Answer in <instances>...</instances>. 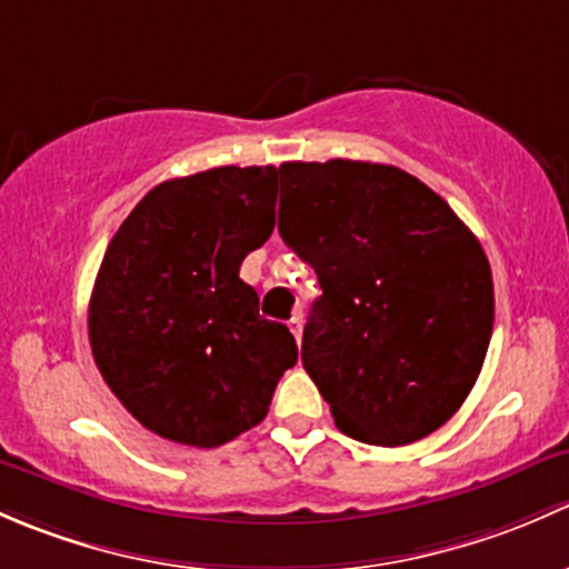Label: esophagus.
I'll return each instance as SVG.
<instances>
[{
  "instance_id": "esophagus-1",
  "label": "esophagus",
  "mask_w": 569,
  "mask_h": 569,
  "mask_svg": "<svg viewBox=\"0 0 569 569\" xmlns=\"http://www.w3.org/2000/svg\"><path fill=\"white\" fill-rule=\"evenodd\" d=\"M290 331H292V337H296L298 342H301V333H303V320H301V315H292Z\"/></svg>"
}]
</instances>
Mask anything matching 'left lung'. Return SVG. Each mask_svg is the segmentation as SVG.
<instances>
[{"mask_svg": "<svg viewBox=\"0 0 569 569\" xmlns=\"http://www.w3.org/2000/svg\"><path fill=\"white\" fill-rule=\"evenodd\" d=\"M279 236L323 296L301 361L345 436L402 447L466 402L493 333V273L477 236L389 163L287 161Z\"/></svg>", "mask_w": 569, "mask_h": 569, "instance_id": "1", "label": "left lung"}]
</instances>
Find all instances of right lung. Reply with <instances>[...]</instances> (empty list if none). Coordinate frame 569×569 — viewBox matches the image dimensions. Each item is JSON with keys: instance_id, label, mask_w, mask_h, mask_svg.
Returning <instances> with one entry per match:
<instances>
[{"instance_id": "obj_1", "label": "right lung", "mask_w": 569, "mask_h": 569, "mask_svg": "<svg viewBox=\"0 0 569 569\" xmlns=\"http://www.w3.org/2000/svg\"><path fill=\"white\" fill-rule=\"evenodd\" d=\"M277 167H216L158 183L103 254L90 298L92 359L126 411L213 449L266 419L298 361L290 328L241 279L277 221Z\"/></svg>"}]
</instances>
